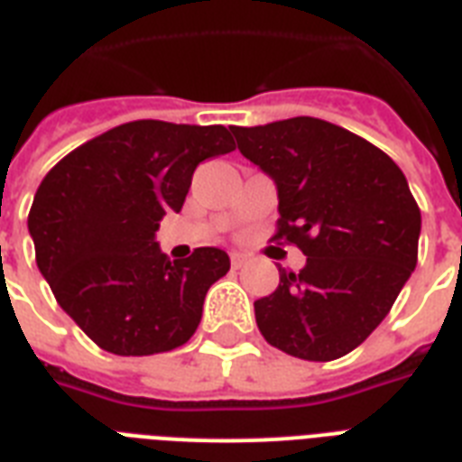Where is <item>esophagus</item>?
<instances>
[{
    "label": "esophagus",
    "mask_w": 462,
    "mask_h": 462,
    "mask_svg": "<svg viewBox=\"0 0 462 462\" xmlns=\"http://www.w3.org/2000/svg\"><path fill=\"white\" fill-rule=\"evenodd\" d=\"M230 263H232V268H242L246 263V256H245V254L232 252L230 254Z\"/></svg>",
    "instance_id": "obj_1"
}]
</instances>
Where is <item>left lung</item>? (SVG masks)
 <instances>
[{"instance_id": "left-lung-1", "label": "left lung", "mask_w": 462, "mask_h": 462, "mask_svg": "<svg viewBox=\"0 0 462 462\" xmlns=\"http://www.w3.org/2000/svg\"><path fill=\"white\" fill-rule=\"evenodd\" d=\"M230 129L278 187L273 239L307 256L254 302L261 336L309 362L343 357L386 319L417 266L422 216L408 180L381 148L323 119Z\"/></svg>"}]
</instances>
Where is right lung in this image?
I'll return each instance as SVG.
<instances>
[{
	"label": "right lung",
	"instance_id": "obj_1",
	"mask_svg": "<svg viewBox=\"0 0 462 462\" xmlns=\"http://www.w3.org/2000/svg\"><path fill=\"white\" fill-rule=\"evenodd\" d=\"M235 151L220 125L139 119L69 155L40 181L28 232L54 300L103 350L143 357L180 347L230 256L199 246L184 261L160 252L155 230L180 213L199 162Z\"/></svg>",
	"mask_w": 462,
	"mask_h": 462
}]
</instances>
